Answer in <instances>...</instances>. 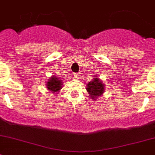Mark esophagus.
I'll return each mask as SVG.
<instances>
[{
    "mask_svg": "<svg viewBox=\"0 0 155 155\" xmlns=\"http://www.w3.org/2000/svg\"><path fill=\"white\" fill-rule=\"evenodd\" d=\"M74 78H76V79H79V78H81V75H80V74H79V73H77V74H75L74 75Z\"/></svg>",
    "mask_w": 155,
    "mask_h": 155,
    "instance_id": "1",
    "label": "esophagus"
}]
</instances>
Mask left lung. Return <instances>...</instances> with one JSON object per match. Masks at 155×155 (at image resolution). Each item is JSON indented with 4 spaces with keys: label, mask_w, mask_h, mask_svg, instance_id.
<instances>
[{
    "label": "left lung",
    "mask_w": 155,
    "mask_h": 155,
    "mask_svg": "<svg viewBox=\"0 0 155 155\" xmlns=\"http://www.w3.org/2000/svg\"><path fill=\"white\" fill-rule=\"evenodd\" d=\"M97 76V75H94L95 78L87 84L86 87L90 97L95 101H97L99 97H101L103 94L105 92V85Z\"/></svg>",
    "instance_id": "8db88e82"
}]
</instances>
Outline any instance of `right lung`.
<instances>
[{"mask_svg":"<svg viewBox=\"0 0 155 155\" xmlns=\"http://www.w3.org/2000/svg\"><path fill=\"white\" fill-rule=\"evenodd\" d=\"M63 87L62 79L56 75H52L46 82V88L52 94H58Z\"/></svg>","mask_w":155,"mask_h":155,"instance_id":"obj_1","label":"right lung"}]
</instances>
